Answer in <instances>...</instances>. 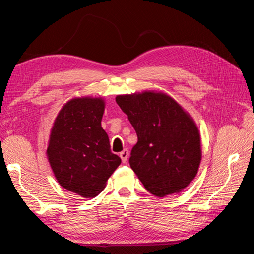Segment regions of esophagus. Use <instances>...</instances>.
Instances as JSON below:
<instances>
[{
	"mask_svg": "<svg viewBox=\"0 0 254 254\" xmlns=\"http://www.w3.org/2000/svg\"><path fill=\"white\" fill-rule=\"evenodd\" d=\"M128 156H129V151H128L127 148H125L124 150L120 152V157H121V159H122V162H123V163H126V162H127Z\"/></svg>",
	"mask_w": 254,
	"mask_h": 254,
	"instance_id": "1",
	"label": "esophagus"
}]
</instances>
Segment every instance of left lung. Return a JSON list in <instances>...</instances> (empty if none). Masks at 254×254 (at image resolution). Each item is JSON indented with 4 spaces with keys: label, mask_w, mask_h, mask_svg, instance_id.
<instances>
[{
    "label": "left lung",
    "mask_w": 254,
    "mask_h": 254,
    "mask_svg": "<svg viewBox=\"0 0 254 254\" xmlns=\"http://www.w3.org/2000/svg\"><path fill=\"white\" fill-rule=\"evenodd\" d=\"M133 126L137 143L129 164L150 194L164 197L187 188L201 160L194 121L172 97L156 92L115 98Z\"/></svg>",
    "instance_id": "obj_1"
}]
</instances>
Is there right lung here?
<instances>
[{
	"label": "right lung",
	"instance_id": "1",
	"mask_svg": "<svg viewBox=\"0 0 254 254\" xmlns=\"http://www.w3.org/2000/svg\"><path fill=\"white\" fill-rule=\"evenodd\" d=\"M104 110L102 98L71 99L51 131L48 157L54 175L61 187L84 198L101 193L121 164L102 128Z\"/></svg>",
	"mask_w": 254,
	"mask_h": 254
}]
</instances>
